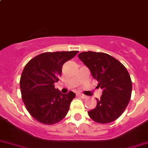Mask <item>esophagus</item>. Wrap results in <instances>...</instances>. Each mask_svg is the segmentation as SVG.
Instances as JSON below:
<instances>
[{
  "label": "esophagus",
  "mask_w": 148,
  "mask_h": 148,
  "mask_svg": "<svg viewBox=\"0 0 148 148\" xmlns=\"http://www.w3.org/2000/svg\"><path fill=\"white\" fill-rule=\"evenodd\" d=\"M78 96L81 97L82 98H84V99H85V98H86V96L84 95H82V94H78Z\"/></svg>",
  "instance_id": "esophagus-1"
}]
</instances>
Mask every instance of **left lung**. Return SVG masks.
Here are the masks:
<instances>
[{"instance_id": "obj_1", "label": "left lung", "mask_w": 148, "mask_h": 148, "mask_svg": "<svg viewBox=\"0 0 148 148\" xmlns=\"http://www.w3.org/2000/svg\"><path fill=\"white\" fill-rule=\"evenodd\" d=\"M78 57L90 70L93 78L102 89L96 107L88 112L90 118L98 123L117 120L130 100L132 81L125 66L107 53L84 51Z\"/></svg>"}]
</instances>
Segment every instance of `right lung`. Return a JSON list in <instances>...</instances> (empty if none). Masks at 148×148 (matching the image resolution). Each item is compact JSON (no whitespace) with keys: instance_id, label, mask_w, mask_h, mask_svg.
<instances>
[{"instance_id":"1","label":"right lung","mask_w":148,"mask_h":148,"mask_svg":"<svg viewBox=\"0 0 148 148\" xmlns=\"http://www.w3.org/2000/svg\"><path fill=\"white\" fill-rule=\"evenodd\" d=\"M79 51L46 52L35 56L25 66L20 79L22 99L26 110L35 120L53 125L63 120L75 94H62L55 89L62 66Z\"/></svg>"}]
</instances>
